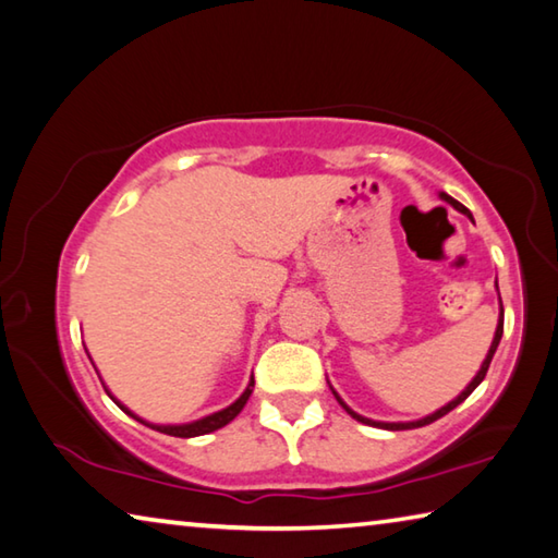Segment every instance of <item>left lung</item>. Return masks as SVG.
<instances>
[{"label":"left lung","instance_id":"1","mask_svg":"<svg viewBox=\"0 0 558 558\" xmlns=\"http://www.w3.org/2000/svg\"><path fill=\"white\" fill-rule=\"evenodd\" d=\"M441 198L444 201H448V203H451L453 205V208H458V210H461V213H468V208H463V205L461 203H458V201H453L451 198V195H448V193H441ZM468 215H471V213H468ZM473 220V218H471ZM495 287H497V281H495ZM500 304H502V301H500ZM502 326H505V314H500V324H497V330H495V338H493V345H490V350H487V357H485V363H483V367H481V373H477L475 375V379H473V383L471 385H468L465 389H463V392L461 395H458L456 399H453V402L451 404H446V407H441V409H438V412L436 414H432V416H426V418H422V422H409V424H383V422H373V418H365V416H360V414H355L353 412V409H350L345 402H343V399H340L336 392V399H338V402H340V407H343L345 409V412L350 414V416H353V418H357V422H363V424H367V426H379V428H389V432H404V428H418V426H426V424H434L436 422V418H441V416H446L448 412H451V409H456L458 404H461V402H465V399L468 397H471L473 395V389L477 387V385H481L483 383V379H485V375H487V367H490V363H493V355H495V350H497V345H500V338H502Z\"/></svg>","mask_w":558,"mask_h":558}]
</instances>
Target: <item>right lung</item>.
Here are the masks:
<instances>
[{"label": "right lung", "mask_w": 558, "mask_h": 558, "mask_svg": "<svg viewBox=\"0 0 558 558\" xmlns=\"http://www.w3.org/2000/svg\"><path fill=\"white\" fill-rule=\"evenodd\" d=\"M252 387H254V379L252 383L247 385V389H244L242 392V397L238 399V402L234 404H230L228 409H222V412H215V414H210V416H205V418H201V422H193V424H183V426H154V424H146V422H142V418H136L130 409H124L120 402H117V399L110 395L117 404H120L126 414L130 416H134L136 422H142V424H146V426H151V428H156V432H161V434H169V436H179V438H193V436H203V434H210V432H218V428H222L225 424H230L234 416H238L240 412H242V407L247 404V399H250V395H252Z\"/></svg>", "instance_id": "1"}]
</instances>
